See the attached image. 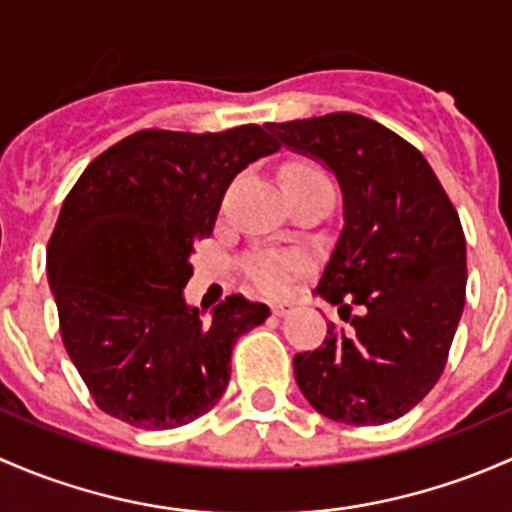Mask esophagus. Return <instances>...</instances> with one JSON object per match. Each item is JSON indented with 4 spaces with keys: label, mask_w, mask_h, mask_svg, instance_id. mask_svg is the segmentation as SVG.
<instances>
[{
    "label": "esophagus",
    "mask_w": 512,
    "mask_h": 512,
    "mask_svg": "<svg viewBox=\"0 0 512 512\" xmlns=\"http://www.w3.org/2000/svg\"><path fill=\"white\" fill-rule=\"evenodd\" d=\"M271 313L276 315V318H283V315L291 313V305H288V303H273Z\"/></svg>",
    "instance_id": "obj_1"
}]
</instances>
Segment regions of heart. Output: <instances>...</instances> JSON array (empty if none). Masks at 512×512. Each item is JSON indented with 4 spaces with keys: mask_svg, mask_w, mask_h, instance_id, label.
Returning a JSON list of instances; mask_svg holds the SVG:
<instances>
[{
    "mask_svg": "<svg viewBox=\"0 0 512 512\" xmlns=\"http://www.w3.org/2000/svg\"><path fill=\"white\" fill-rule=\"evenodd\" d=\"M325 177L315 165H293L286 170V187L293 184L310 182V179ZM300 266L298 256H281V254H256L249 258V271L256 278L258 286L268 293H281L286 288L291 271Z\"/></svg>",
    "mask_w": 512,
    "mask_h": 512,
    "instance_id": "b5f03b06",
    "label": "heart"
}]
</instances>
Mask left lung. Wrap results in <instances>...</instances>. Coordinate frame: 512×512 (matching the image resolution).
<instances>
[{
	"instance_id": "1",
	"label": "left lung",
	"mask_w": 512,
	"mask_h": 512,
	"mask_svg": "<svg viewBox=\"0 0 512 512\" xmlns=\"http://www.w3.org/2000/svg\"><path fill=\"white\" fill-rule=\"evenodd\" d=\"M268 130L333 172L342 189V231L315 295L337 305L350 328L330 323L318 350L295 355V382L333 421L399 419L439 382L466 303L456 209L424 155L365 115L328 113Z\"/></svg>"
}]
</instances>
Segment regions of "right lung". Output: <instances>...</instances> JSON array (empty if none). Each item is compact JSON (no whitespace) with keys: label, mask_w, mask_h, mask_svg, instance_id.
Here are the masks:
<instances>
[{"label":"right lung","mask_w":512,"mask_h":512,"mask_svg":"<svg viewBox=\"0 0 512 512\" xmlns=\"http://www.w3.org/2000/svg\"><path fill=\"white\" fill-rule=\"evenodd\" d=\"M278 152L258 125L224 133L140 130L86 167L46 251L61 337L105 414L177 429L224 394L231 350L271 315L229 295L207 315L187 303L194 241L207 239L226 187Z\"/></svg>","instance_id":"1"}]
</instances>
